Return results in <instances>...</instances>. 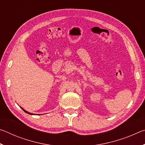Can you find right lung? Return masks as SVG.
<instances>
[{
    "label": "right lung",
    "mask_w": 145,
    "mask_h": 145,
    "mask_svg": "<svg viewBox=\"0 0 145 145\" xmlns=\"http://www.w3.org/2000/svg\"><path fill=\"white\" fill-rule=\"evenodd\" d=\"M22 108V107H21ZM22 109H23V111H24V112H26V113H27V114H32V113H30V112H27V111H25V110H24V109H23V108H22Z\"/></svg>",
    "instance_id": "obj_1"
}]
</instances>
